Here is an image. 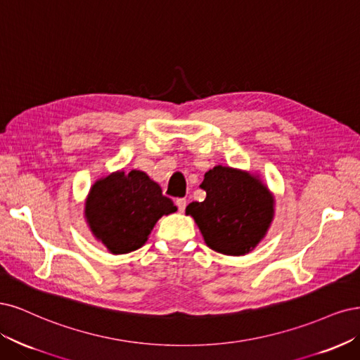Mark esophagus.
Instances as JSON below:
<instances>
[{"label":"esophagus","mask_w":360,"mask_h":360,"mask_svg":"<svg viewBox=\"0 0 360 360\" xmlns=\"http://www.w3.org/2000/svg\"><path fill=\"white\" fill-rule=\"evenodd\" d=\"M176 206H178V210H179V212H184L185 211V206H187V200L185 199H176Z\"/></svg>","instance_id":"1"}]
</instances>
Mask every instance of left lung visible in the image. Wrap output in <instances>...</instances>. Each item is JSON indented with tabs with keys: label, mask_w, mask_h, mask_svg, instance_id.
Wrapping results in <instances>:
<instances>
[{
	"label": "left lung",
	"mask_w": 360,
	"mask_h": 360,
	"mask_svg": "<svg viewBox=\"0 0 360 360\" xmlns=\"http://www.w3.org/2000/svg\"><path fill=\"white\" fill-rule=\"evenodd\" d=\"M203 202L187 206L206 245L227 256H243L263 239L274 217V197L247 172L217 166L205 173Z\"/></svg>",
	"instance_id": "left-lung-1"
}]
</instances>
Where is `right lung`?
<instances>
[{"label": "right lung", "instance_id": "obj_1", "mask_svg": "<svg viewBox=\"0 0 360 360\" xmlns=\"http://www.w3.org/2000/svg\"><path fill=\"white\" fill-rule=\"evenodd\" d=\"M175 211L172 199L141 170L117 172L97 181L85 205L91 231L113 254L141 248L158 219Z\"/></svg>", "mask_w": 360, "mask_h": 360}]
</instances>
